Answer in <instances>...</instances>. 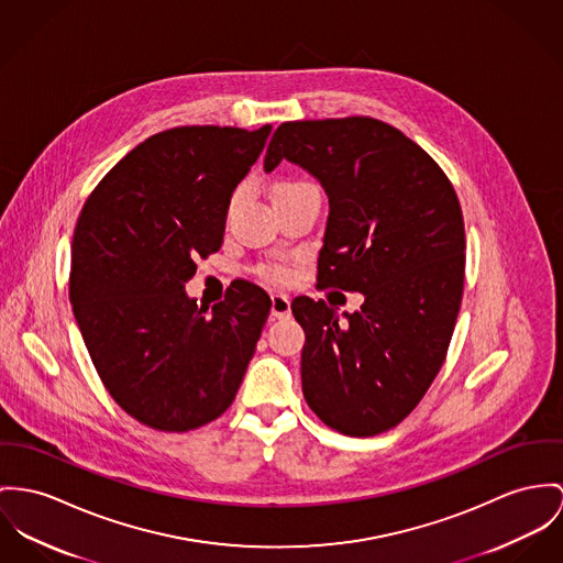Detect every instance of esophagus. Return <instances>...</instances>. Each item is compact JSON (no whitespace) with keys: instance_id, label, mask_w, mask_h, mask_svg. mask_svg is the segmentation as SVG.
I'll return each instance as SVG.
<instances>
[{"instance_id":"obj_1","label":"esophagus","mask_w":563,"mask_h":563,"mask_svg":"<svg viewBox=\"0 0 563 563\" xmlns=\"http://www.w3.org/2000/svg\"><path fill=\"white\" fill-rule=\"evenodd\" d=\"M291 312V302L285 294H272V317L274 319H285Z\"/></svg>"}]
</instances>
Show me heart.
Wrapping results in <instances>:
<instances>
[{
    "label": "heart",
    "instance_id": "1",
    "mask_svg": "<svg viewBox=\"0 0 563 563\" xmlns=\"http://www.w3.org/2000/svg\"><path fill=\"white\" fill-rule=\"evenodd\" d=\"M300 186H308V184H306V181H296V179L280 181V184H276L274 195L285 192V190H291V188H300ZM263 274L269 276V278H289V276H291V269H289L287 265H265V267H263Z\"/></svg>",
    "mask_w": 563,
    "mask_h": 563
}]
</instances>
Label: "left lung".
<instances>
[{"label":"left lung","instance_id":"left-lung-1","mask_svg":"<svg viewBox=\"0 0 563 563\" xmlns=\"http://www.w3.org/2000/svg\"><path fill=\"white\" fill-rule=\"evenodd\" d=\"M289 161L325 190L330 217L319 287L360 291L339 314L291 302L302 325V391L334 431L373 437L402 422L431 388L463 298L465 224L433 158L373 118L280 124L263 161Z\"/></svg>","mask_w":563,"mask_h":563}]
</instances>
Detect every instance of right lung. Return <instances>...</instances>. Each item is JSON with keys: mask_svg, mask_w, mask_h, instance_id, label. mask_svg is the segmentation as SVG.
<instances>
[{"mask_svg": "<svg viewBox=\"0 0 563 563\" xmlns=\"http://www.w3.org/2000/svg\"><path fill=\"white\" fill-rule=\"evenodd\" d=\"M272 126H179L139 143L77 220L70 302L113 400L141 424L184 433L233 402L272 300L240 280L199 308L184 291L217 253L235 186Z\"/></svg>", "mask_w": 563, "mask_h": 563, "instance_id": "obj_1", "label": "right lung"}]
</instances>
